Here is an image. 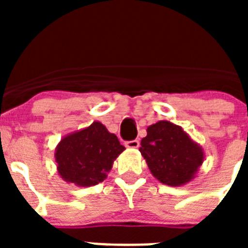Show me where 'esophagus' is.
Segmentation results:
<instances>
[{
    "label": "esophagus",
    "mask_w": 248,
    "mask_h": 248,
    "mask_svg": "<svg viewBox=\"0 0 248 248\" xmlns=\"http://www.w3.org/2000/svg\"><path fill=\"white\" fill-rule=\"evenodd\" d=\"M125 146L129 149L139 148V140H131V141H126Z\"/></svg>",
    "instance_id": "1"
}]
</instances>
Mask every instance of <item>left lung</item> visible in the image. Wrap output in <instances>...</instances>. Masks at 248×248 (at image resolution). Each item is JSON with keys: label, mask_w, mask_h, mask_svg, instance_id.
<instances>
[{"label": "left lung", "mask_w": 248, "mask_h": 248, "mask_svg": "<svg viewBox=\"0 0 248 248\" xmlns=\"http://www.w3.org/2000/svg\"><path fill=\"white\" fill-rule=\"evenodd\" d=\"M146 133L139 150L153 176L169 186H183L194 180L205 160L202 146L168 120L148 126Z\"/></svg>", "instance_id": "1"}]
</instances>
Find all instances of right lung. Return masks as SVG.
Here are the masks:
<instances>
[{
  "label": "right lung",
  "instance_id": "obj_1",
  "mask_svg": "<svg viewBox=\"0 0 248 248\" xmlns=\"http://www.w3.org/2000/svg\"><path fill=\"white\" fill-rule=\"evenodd\" d=\"M124 150L117 135L93 122L61 139L54 153L57 171L65 183L80 187L97 185L107 179L114 160Z\"/></svg>",
  "mask_w": 248,
  "mask_h": 248
}]
</instances>
